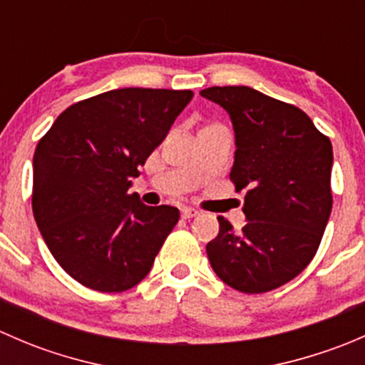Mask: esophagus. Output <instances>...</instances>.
Here are the masks:
<instances>
[{"label":"esophagus","mask_w":365,"mask_h":365,"mask_svg":"<svg viewBox=\"0 0 365 365\" xmlns=\"http://www.w3.org/2000/svg\"><path fill=\"white\" fill-rule=\"evenodd\" d=\"M197 215H200V212H197L196 208H190V206H183L182 208L183 219H192V217H197Z\"/></svg>","instance_id":"obj_1"}]
</instances>
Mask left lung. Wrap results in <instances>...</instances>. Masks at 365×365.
<instances>
[{
    "label": "left lung",
    "instance_id": "obj_1",
    "mask_svg": "<svg viewBox=\"0 0 365 365\" xmlns=\"http://www.w3.org/2000/svg\"><path fill=\"white\" fill-rule=\"evenodd\" d=\"M201 97L222 106L235 128V190H245L247 224L224 217L206 245L220 281L242 293H267L312 261L332 212V143L292 104L249 86H212Z\"/></svg>",
    "mask_w": 365,
    "mask_h": 365
}]
</instances>
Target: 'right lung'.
Masks as SVG:
<instances>
[{
	"label": "right lung",
	"mask_w": 365,
	"mask_h": 365,
	"mask_svg": "<svg viewBox=\"0 0 365 365\" xmlns=\"http://www.w3.org/2000/svg\"><path fill=\"white\" fill-rule=\"evenodd\" d=\"M190 90L120 88L72 104L33 155L31 206L54 259L101 293L134 288L180 219L128 194L150 153L192 101Z\"/></svg>",
	"instance_id": "add662e5"
}]
</instances>
